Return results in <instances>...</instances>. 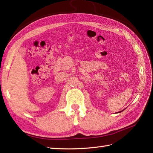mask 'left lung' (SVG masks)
I'll list each match as a JSON object with an SVG mask.
<instances>
[{"mask_svg":"<svg viewBox=\"0 0 153 153\" xmlns=\"http://www.w3.org/2000/svg\"><path fill=\"white\" fill-rule=\"evenodd\" d=\"M122 112V111H120V112Z\"/></svg>","mask_w":153,"mask_h":153,"instance_id":"8db88e82","label":"left lung"}]
</instances>
